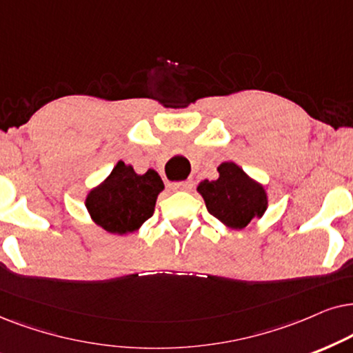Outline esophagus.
Here are the masks:
<instances>
[{
	"label": "esophagus",
	"mask_w": 353,
	"mask_h": 353,
	"mask_svg": "<svg viewBox=\"0 0 353 353\" xmlns=\"http://www.w3.org/2000/svg\"><path fill=\"white\" fill-rule=\"evenodd\" d=\"M192 185H194V184H192L190 181L172 182V184H169V189H171V190H190Z\"/></svg>",
	"instance_id": "esophagus-1"
}]
</instances>
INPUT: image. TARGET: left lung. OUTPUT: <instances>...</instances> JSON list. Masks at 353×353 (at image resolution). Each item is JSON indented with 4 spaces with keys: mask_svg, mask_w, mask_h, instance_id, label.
<instances>
[{
    "mask_svg": "<svg viewBox=\"0 0 353 353\" xmlns=\"http://www.w3.org/2000/svg\"><path fill=\"white\" fill-rule=\"evenodd\" d=\"M218 172V179H205L196 187L210 214L231 229H243L253 218H261L268 208L263 185L232 161L221 163Z\"/></svg>",
    "mask_w": 353,
    "mask_h": 353,
    "instance_id": "left-lung-1",
    "label": "left lung"
}]
</instances>
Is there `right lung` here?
I'll use <instances>...</instances> for the list:
<instances>
[{"label": "right lung", "instance_id": "obj_1", "mask_svg": "<svg viewBox=\"0 0 353 353\" xmlns=\"http://www.w3.org/2000/svg\"><path fill=\"white\" fill-rule=\"evenodd\" d=\"M164 189L157 171L137 174L119 161L100 185L88 192L85 206L93 223L111 234L134 232L152 218L158 194Z\"/></svg>", "mask_w": 353, "mask_h": 353}]
</instances>
